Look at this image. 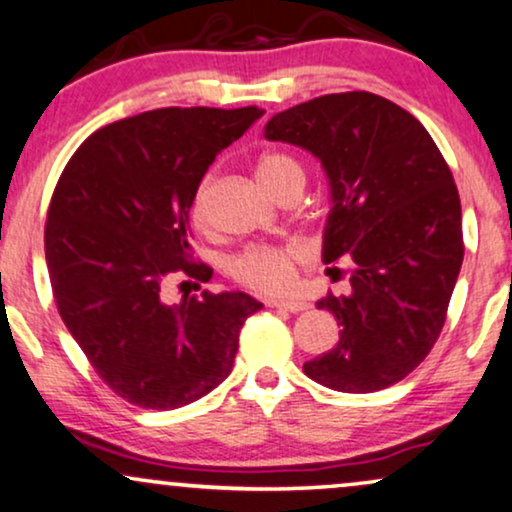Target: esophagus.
Instances as JSON below:
<instances>
[{
	"label": "esophagus",
	"instance_id": "1",
	"mask_svg": "<svg viewBox=\"0 0 512 512\" xmlns=\"http://www.w3.org/2000/svg\"><path fill=\"white\" fill-rule=\"evenodd\" d=\"M268 306L280 308V311H289V313H301L308 311L306 301H282V299H268Z\"/></svg>",
	"mask_w": 512,
	"mask_h": 512
}]
</instances>
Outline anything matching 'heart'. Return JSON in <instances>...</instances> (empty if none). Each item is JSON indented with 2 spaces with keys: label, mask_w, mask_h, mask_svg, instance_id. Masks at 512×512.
I'll return each instance as SVG.
<instances>
[{
  "label": "heart",
  "mask_w": 512,
  "mask_h": 512,
  "mask_svg": "<svg viewBox=\"0 0 512 512\" xmlns=\"http://www.w3.org/2000/svg\"><path fill=\"white\" fill-rule=\"evenodd\" d=\"M256 175L261 185L273 192L280 182L292 178H304V170L289 154L282 151H266L258 156ZM213 175H204L192 194V220L206 225L208 220V194H211ZM306 251L301 246H249L239 251L230 261V275L239 285L258 294H282L294 285L296 268L304 263Z\"/></svg>",
  "instance_id": "obj_1"
}]
</instances>
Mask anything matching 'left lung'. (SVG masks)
Wrapping results in <instances>:
<instances>
[{"label":"left lung","mask_w":512,"mask_h":512,"mask_svg":"<svg viewBox=\"0 0 512 512\" xmlns=\"http://www.w3.org/2000/svg\"><path fill=\"white\" fill-rule=\"evenodd\" d=\"M266 140L320 161L332 201L323 261L351 263L349 294L318 301L342 325L339 342L304 372L346 394L401 382L439 339L463 266L460 197L444 156L418 118L372 92L275 113Z\"/></svg>","instance_id":"1"}]
</instances>
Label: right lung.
I'll return each mask as SVG.
<instances>
[{"label":"right lung","instance_id":"add662e5","mask_svg":"<svg viewBox=\"0 0 512 512\" xmlns=\"http://www.w3.org/2000/svg\"><path fill=\"white\" fill-rule=\"evenodd\" d=\"M263 109H156L92 132L56 182L44 256L59 315L97 375L140 408L201 399L230 375L239 330L263 304L244 292L161 299L189 258L192 194Z\"/></svg>","mask_w":512,"mask_h":512}]
</instances>
